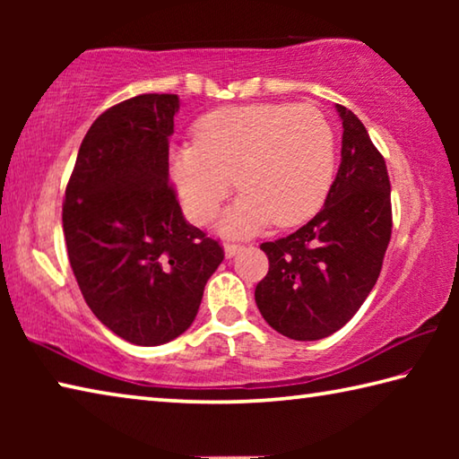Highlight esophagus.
I'll return each mask as SVG.
<instances>
[{
	"label": "esophagus",
	"mask_w": 459,
	"mask_h": 459,
	"mask_svg": "<svg viewBox=\"0 0 459 459\" xmlns=\"http://www.w3.org/2000/svg\"><path fill=\"white\" fill-rule=\"evenodd\" d=\"M243 245H237V243H227L224 245V255H227V259H230V257H235L237 253H240L243 251Z\"/></svg>",
	"instance_id": "obj_1"
}]
</instances>
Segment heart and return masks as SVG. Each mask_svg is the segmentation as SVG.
<instances>
[{"instance_id":"b5f03b06","label":"heart","mask_w":459,"mask_h":459,"mask_svg":"<svg viewBox=\"0 0 459 459\" xmlns=\"http://www.w3.org/2000/svg\"><path fill=\"white\" fill-rule=\"evenodd\" d=\"M336 172V135L307 105L222 107L194 126V145L172 152V176L186 212L206 224L235 186L243 196L221 222L248 235L271 221L295 227L320 211Z\"/></svg>"}]
</instances>
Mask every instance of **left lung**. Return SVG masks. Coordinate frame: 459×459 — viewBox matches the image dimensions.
<instances>
[{
	"label": "left lung",
	"instance_id": "1",
	"mask_svg": "<svg viewBox=\"0 0 459 459\" xmlns=\"http://www.w3.org/2000/svg\"><path fill=\"white\" fill-rule=\"evenodd\" d=\"M342 161L324 208L290 237L263 243L269 271L255 301L271 328L312 342L340 330L368 298L391 240V182L362 121L336 105Z\"/></svg>",
	"mask_w": 459,
	"mask_h": 459
}]
</instances>
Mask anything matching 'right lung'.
<instances>
[{
  "label": "right lung",
  "mask_w": 459,
  "mask_h": 459,
  "mask_svg": "<svg viewBox=\"0 0 459 459\" xmlns=\"http://www.w3.org/2000/svg\"><path fill=\"white\" fill-rule=\"evenodd\" d=\"M178 95H137L84 135L62 204L68 261L91 312L119 338L160 346L190 328L224 259L184 219L168 153Z\"/></svg>",
  "instance_id": "1"
}]
</instances>
